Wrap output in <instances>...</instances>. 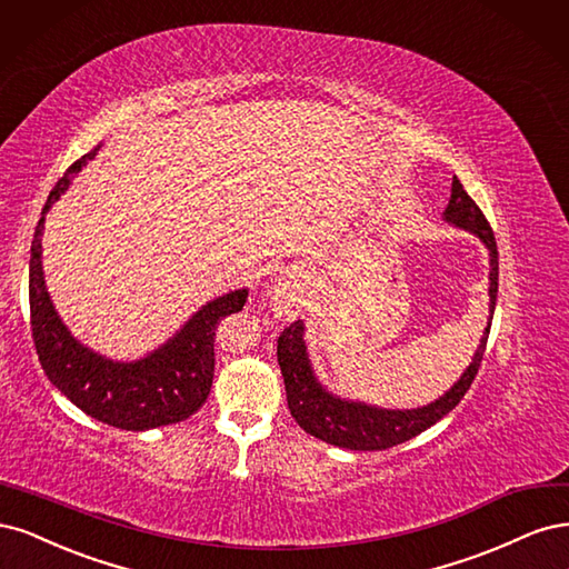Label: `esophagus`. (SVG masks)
Returning <instances> with one entry per match:
<instances>
[{
    "mask_svg": "<svg viewBox=\"0 0 569 569\" xmlns=\"http://www.w3.org/2000/svg\"><path fill=\"white\" fill-rule=\"evenodd\" d=\"M273 302H277L281 309H288L292 305V298H290V288L286 283H279L277 290H273Z\"/></svg>",
    "mask_w": 569,
    "mask_h": 569,
    "instance_id": "obj_1",
    "label": "esophagus"
}]
</instances>
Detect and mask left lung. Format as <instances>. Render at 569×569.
Segmentation results:
<instances>
[{"mask_svg":"<svg viewBox=\"0 0 569 569\" xmlns=\"http://www.w3.org/2000/svg\"><path fill=\"white\" fill-rule=\"evenodd\" d=\"M445 219L449 224H456L475 233L489 248V326L485 328V336L480 340L478 350H475L470 366L463 371V376L453 382V388L445 392V397L430 401L428 407L407 409V411L378 409V407L361 405V401H347L328 392L317 380L315 371H311L307 347H305L302 321L290 323L279 336L277 355H279V366L286 382L290 416L298 420V426L305 432L342 449L382 451V449L407 442V439L435 426L437 420H442L468 392L482 363V355H485L489 328H491V315H493V307H497L499 252H497V241H493V231L487 222V217L482 214L478 203H475V200L466 193L463 184L456 177L451 181V198L445 210Z\"/></svg>","mask_w":569,"mask_h":569,"instance_id":"obj_1","label":"left lung"}]
</instances>
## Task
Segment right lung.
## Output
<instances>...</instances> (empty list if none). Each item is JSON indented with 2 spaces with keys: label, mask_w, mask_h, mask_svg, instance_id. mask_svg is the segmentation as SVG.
Returning a JSON list of instances; mask_svg holds the SVG:
<instances>
[{
  "label": "right lung",
  "mask_w": 569,
  "mask_h": 569,
  "mask_svg": "<svg viewBox=\"0 0 569 569\" xmlns=\"http://www.w3.org/2000/svg\"><path fill=\"white\" fill-rule=\"evenodd\" d=\"M72 162L51 189L30 248V328L47 378L87 416L120 430H151L187 420L212 388L214 331L219 319L241 311L248 290H233L200 307L196 315L149 357L137 361L106 359L70 336L53 309L42 273L44 214L68 189L70 177L97 156Z\"/></svg>",
  "instance_id": "add662e5"
}]
</instances>
